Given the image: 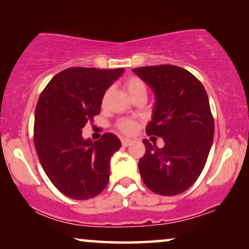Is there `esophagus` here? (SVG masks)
Returning a JSON list of instances; mask_svg holds the SVG:
<instances>
[{"instance_id": "esophagus-1", "label": "esophagus", "mask_w": 249, "mask_h": 249, "mask_svg": "<svg viewBox=\"0 0 249 249\" xmlns=\"http://www.w3.org/2000/svg\"><path fill=\"white\" fill-rule=\"evenodd\" d=\"M131 143H132V139H130V138H123L122 139L123 147H128Z\"/></svg>"}]
</instances>
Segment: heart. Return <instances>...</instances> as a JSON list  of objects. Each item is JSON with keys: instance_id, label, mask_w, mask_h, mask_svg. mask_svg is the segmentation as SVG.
Segmentation results:
<instances>
[{"instance_id": "obj_1", "label": "heart", "mask_w": 249, "mask_h": 249, "mask_svg": "<svg viewBox=\"0 0 249 249\" xmlns=\"http://www.w3.org/2000/svg\"><path fill=\"white\" fill-rule=\"evenodd\" d=\"M125 89H126L127 93L130 97H133V95L141 93V92H145L147 93V88H145V84L141 81L140 78L138 77H130L125 82ZM109 92H106L104 95V99H102V102L107 101ZM137 123L133 121H128V119H124V121L119 122V128L125 133H133V132L137 130Z\"/></svg>"}]
</instances>
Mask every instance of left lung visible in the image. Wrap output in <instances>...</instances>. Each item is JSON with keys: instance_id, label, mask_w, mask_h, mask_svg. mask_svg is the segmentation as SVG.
<instances>
[{"instance_id": "1", "label": "left lung", "mask_w": 249, "mask_h": 249, "mask_svg": "<svg viewBox=\"0 0 249 249\" xmlns=\"http://www.w3.org/2000/svg\"><path fill=\"white\" fill-rule=\"evenodd\" d=\"M155 95L151 121L145 132L163 138L157 148L143 140L145 154L139 160L144 184L163 196H175L196 182L206 164L214 138V119L204 86L178 66L132 69Z\"/></svg>"}]
</instances>
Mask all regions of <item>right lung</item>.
Listing matches in <instances>:
<instances>
[{"label":"right lung","instance_id":"obj_1","mask_svg":"<svg viewBox=\"0 0 249 249\" xmlns=\"http://www.w3.org/2000/svg\"><path fill=\"white\" fill-rule=\"evenodd\" d=\"M125 71L68 68L53 77L39 95L35 110L34 143L38 159L61 194L85 200L105 190L111 156L122 147L115 134L92 141L83 127L100 112L106 91Z\"/></svg>","mask_w":249,"mask_h":249}]
</instances>
